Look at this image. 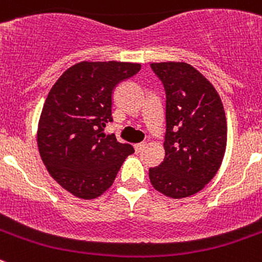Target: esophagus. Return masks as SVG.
Masks as SVG:
<instances>
[{
  "label": "esophagus",
  "instance_id": "obj_1",
  "mask_svg": "<svg viewBox=\"0 0 262 262\" xmlns=\"http://www.w3.org/2000/svg\"><path fill=\"white\" fill-rule=\"evenodd\" d=\"M145 143H138V144H135V151L136 152H142L143 149H144L145 148Z\"/></svg>",
  "mask_w": 262,
  "mask_h": 262
}]
</instances>
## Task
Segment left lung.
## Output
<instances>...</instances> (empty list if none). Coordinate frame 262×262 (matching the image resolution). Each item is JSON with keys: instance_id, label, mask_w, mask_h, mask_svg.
I'll return each instance as SVG.
<instances>
[{"instance_id": "obj_1", "label": "left lung", "mask_w": 262, "mask_h": 262, "mask_svg": "<svg viewBox=\"0 0 262 262\" xmlns=\"http://www.w3.org/2000/svg\"><path fill=\"white\" fill-rule=\"evenodd\" d=\"M165 89V157L149 168L157 191L185 198L202 190L217 169L227 145V122L221 97L210 81L186 62H154Z\"/></svg>"}]
</instances>
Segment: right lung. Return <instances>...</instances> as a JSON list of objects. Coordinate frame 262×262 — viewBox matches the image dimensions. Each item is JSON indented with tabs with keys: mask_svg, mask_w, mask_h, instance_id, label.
<instances>
[{
	"mask_svg": "<svg viewBox=\"0 0 262 262\" xmlns=\"http://www.w3.org/2000/svg\"><path fill=\"white\" fill-rule=\"evenodd\" d=\"M140 64L82 61L67 69L48 93L38 126L41 160L61 187L93 200L113 185L134 147L103 134L113 122V92Z\"/></svg>",
	"mask_w": 262,
	"mask_h": 262,
	"instance_id": "obj_1",
	"label": "right lung"
}]
</instances>
